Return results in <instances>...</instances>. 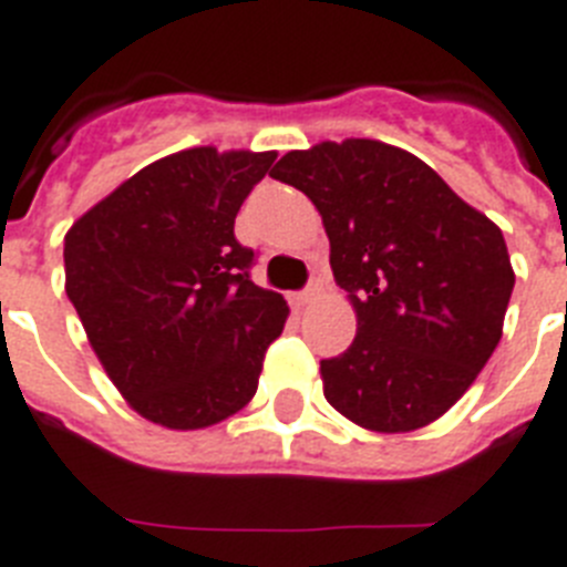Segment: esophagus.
<instances>
[{
	"label": "esophagus",
	"instance_id": "obj_1",
	"mask_svg": "<svg viewBox=\"0 0 567 567\" xmlns=\"http://www.w3.org/2000/svg\"><path fill=\"white\" fill-rule=\"evenodd\" d=\"M318 298V287H309V289H303V292H298L292 298V303L295 307H309V303L316 301Z\"/></svg>",
	"mask_w": 567,
	"mask_h": 567
}]
</instances>
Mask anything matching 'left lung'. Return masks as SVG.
<instances>
[{"label":"left lung","instance_id":"left-lung-1","mask_svg":"<svg viewBox=\"0 0 567 567\" xmlns=\"http://www.w3.org/2000/svg\"><path fill=\"white\" fill-rule=\"evenodd\" d=\"M269 174L318 209L355 312L350 350L321 361L327 401L372 433L442 419L505 327L516 275L499 226L424 159L381 140H323Z\"/></svg>","mask_w":567,"mask_h":567}]
</instances>
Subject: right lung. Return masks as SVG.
<instances>
[{
    "mask_svg": "<svg viewBox=\"0 0 567 567\" xmlns=\"http://www.w3.org/2000/svg\"><path fill=\"white\" fill-rule=\"evenodd\" d=\"M275 152L197 145L140 168L65 235V292L125 404L168 430L244 410L284 332V295L249 280L235 217Z\"/></svg>",
    "mask_w": 567,
    "mask_h": 567,
    "instance_id": "obj_1",
    "label": "right lung"
}]
</instances>
